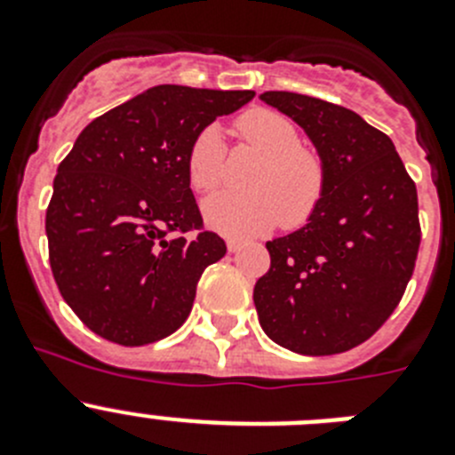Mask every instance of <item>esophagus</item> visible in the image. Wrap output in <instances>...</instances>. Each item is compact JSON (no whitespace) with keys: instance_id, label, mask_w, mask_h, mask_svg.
Segmentation results:
<instances>
[{"instance_id":"obj_1","label":"esophagus","mask_w":455,"mask_h":455,"mask_svg":"<svg viewBox=\"0 0 455 455\" xmlns=\"http://www.w3.org/2000/svg\"><path fill=\"white\" fill-rule=\"evenodd\" d=\"M239 248H241V239H235V236H230V239H228V251L235 252V251H239Z\"/></svg>"}]
</instances>
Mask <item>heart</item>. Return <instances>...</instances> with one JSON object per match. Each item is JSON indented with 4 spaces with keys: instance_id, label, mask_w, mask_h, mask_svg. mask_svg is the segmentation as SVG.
<instances>
[{
    "instance_id": "1",
    "label": "heart",
    "mask_w": 455,
    "mask_h": 455,
    "mask_svg": "<svg viewBox=\"0 0 455 455\" xmlns=\"http://www.w3.org/2000/svg\"><path fill=\"white\" fill-rule=\"evenodd\" d=\"M236 134L264 155L248 178L246 193L225 191L204 200V223L230 236L264 235L275 225L299 228L319 207L325 171L319 155L300 146V134L287 116L251 108L236 120ZM187 175L193 191L209 193L225 180L223 134L207 124L191 140Z\"/></svg>"
}]
</instances>
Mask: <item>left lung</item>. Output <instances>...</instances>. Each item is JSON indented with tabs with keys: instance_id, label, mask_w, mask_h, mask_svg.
Returning <instances> with one entry per match:
<instances>
[{
	"instance_id": "1",
	"label": "left lung",
	"mask_w": 455,
	"mask_h": 455,
	"mask_svg": "<svg viewBox=\"0 0 455 455\" xmlns=\"http://www.w3.org/2000/svg\"><path fill=\"white\" fill-rule=\"evenodd\" d=\"M259 100L299 124L325 171L307 223L267 241L271 268L252 291L259 325L300 355L344 353L385 323L412 275L415 182L392 139L351 108L287 91Z\"/></svg>"
}]
</instances>
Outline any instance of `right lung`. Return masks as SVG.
<instances>
[{
	"label": "right lung",
	"mask_w": 455,
	"mask_h": 455,
	"mask_svg": "<svg viewBox=\"0 0 455 455\" xmlns=\"http://www.w3.org/2000/svg\"><path fill=\"white\" fill-rule=\"evenodd\" d=\"M252 98L164 84L77 136L56 171L45 232L59 291L92 332L143 347L187 321L200 275L228 251L200 232L187 152L200 130Z\"/></svg>",
	"instance_id": "add662e5"
}]
</instances>
